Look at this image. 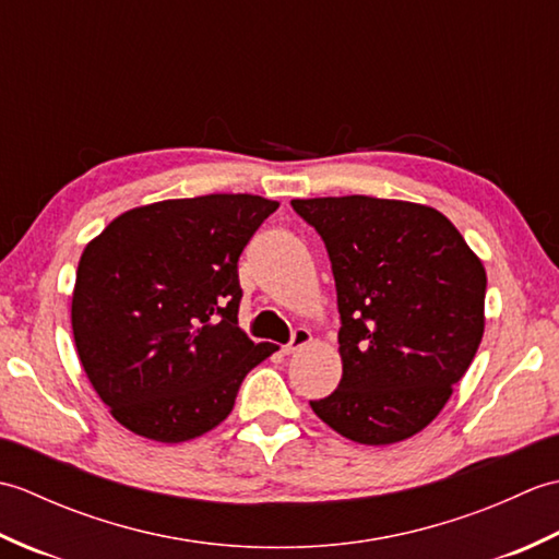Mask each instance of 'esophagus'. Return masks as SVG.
<instances>
[{"mask_svg":"<svg viewBox=\"0 0 559 559\" xmlns=\"http://www.w3.org/2000/svg\"><path fill=\"white\" fill-rule=\"evenodd\" d=\"M312 341V334H310V331H307L305 326H298V329H295L293 331V336H290V341L286 343V346H283V353H298L300 348H305L307 346V343H310Z\"/></svg>","mask_w":559,"mask_h":559,"instance_id":"34e87169","label":"esophagus"}]
</instances>
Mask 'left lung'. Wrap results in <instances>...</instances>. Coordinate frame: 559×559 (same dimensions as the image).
<instances>
[{
  "mask_svg": "<svg viewBox=\"0 0 559 559\" xmlns=\"http://www.w3.org/2000/svg\"><path fill=\"white\" fill-rule=\"evenodd\" d=\"M324 240L336 281L341 384L310 401L360 444L430 425L466 374L485 329V269L442 213L396 199H293Z\"/></svg>",
  "mask_w": 559,
  "mask_h": 559,
  "instance_id": "left-lung-1",
  "label": "left lung"
}]
</instances>
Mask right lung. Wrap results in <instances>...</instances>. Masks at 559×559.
<instances>
[{
    "label": "right lung",
    "instance_id": "right-lung-1",
    "mask_svg": "<svg viewBox=\"0 0 559 559\" xmlns=\"http://www.w3.org/2000/svg\"><path fill=\"white\" fill-rule=\"evenodd\" d=\"M276 201L168 199L122 213L83 249L71 329L117 423L177 444L221 425L247 372L278 346L237 326V261Z\"/></svg>",
    "mask_w": 559,
    "mask_h": 559
}]
</instances>
